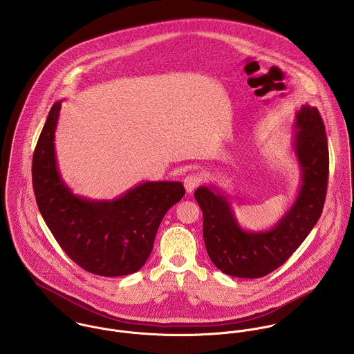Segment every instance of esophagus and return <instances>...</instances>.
Returning <instances> with one entry per match:
<instances>
[{"label":"esophagus","mask_w":354,"mask_h":354,"mask_svg":"<svg viewBox=\"0 0 354 354\" xmlns=\"http://www.w3.org/2000/svg\"><path fill=\"white\" fill-rule=\"evenodd\" d=\"M199 184H201V178L196 174H188L184 180V187L188 194H192Z\"/></svg>","instance_id":"esophagus-1"}]
</instances>
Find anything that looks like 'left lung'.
<instances>
[{
	"mask_svg": "<svg viewBox=\"0 0 354 354\" xmlns=\"http://www.w3.org/2000/svg\"><path fill=\"white\" fill-rule=\"evenodd\" d=\"M292 152L301 184L293 204L266 230H247L236 218L230 196L216 185H202L195 199L203 211L205 250L218 270L237 278H261L282 266L319 221L327 192L328 146L316 107L296 113Z\"/></svg>",
	"mask_w": 354,
	"mask_h": 354,
	"instance_id": "8db88e82",
	"label": "left lung"
}]
</instances>
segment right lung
<instances>
[{"label":"right lung","instance_id":"1","mask_svg":"<svg viewBox=\"0 0 354 354\" xmlns=\"http://www.w3.org/2000/svg\"><path fill=\"white\" fill-rule=\"evenodd\" d=\"M62 101L51 106L32 156L38 208L54 239L76 264L102 277L140 270L167 209L185 195L180 181H145L113 201L75 195L61 177L54 136Z\"/></svg>","mask_w":354,"mask_h":354}]
</instances>
